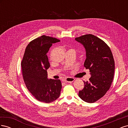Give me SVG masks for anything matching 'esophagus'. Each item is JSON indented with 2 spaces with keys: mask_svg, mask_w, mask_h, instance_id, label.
Segmentation results:
<instances>
[{
  "mask_svg": "<svg viewBox=\"0 0 128 128\" xmlns=\"http://www.w3.org/2000/svg\"><path fill=\"white\" fill-rule=\"evenodd\" d=\"M74 80L75 79L72 78V77H67V78H66L64 80V82L65 83H72Z\"/></svg>",
  "mask_w": 128,
  "mask_h": 128,
  "instance_id": "esophagus-1",
  "label": "esophagus"
}]
</instances>
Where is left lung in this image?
I'll return each instance as SVG.
<instances>
[{
	"label": "left lung",
	"mask_w": 128,
	"mask_h": 128,
	"mask_svg": "<svg viewBox=\"0 0 128 128\" xmlns=\"http://www.w3.org/2000/svg\"><path fill=\"white\" fill-rule=\"evenodd\" d=\"M75 40L86 49L84 66L89 69L91 74L88 81H83L84 87L79 91L78 96L86 102H94L106 94L113 82L115 70L113 56L109 46L92 34L77 37Z\"/></svg>",
	"instance_id": "left-lung-1"
}]
</instances>
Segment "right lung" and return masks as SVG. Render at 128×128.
<instances>
[{
	"label": "right lung",
	"mask_w": 128,
	"mask_h": 128,
	"mask_svg": "<svg viewBox=\"0 0 128 128\" xmlns=\"http://www.w3.org/2000/svg\"><path fill=\"white\" fill-rule=\"evenodd\" d=\"M60 40L42 35L31 41L21 62L23 77L29 92L38 101L50 103L59 97L62 88L60 80L48 78L50 64L46 53L52 44Z\"/></svg>",
	"instance_id": "add662e5"
}]
</instances>
